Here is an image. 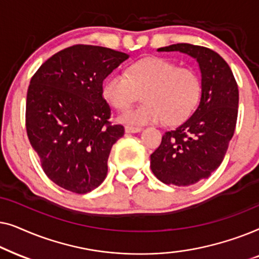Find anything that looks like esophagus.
I'll return each instance as SVG.
<instances>
[{"label": "esophagus", "instance_id": "obj_1", "mask_svg": "<svg viewBox=\"0 0 259 259\" xmlns=\"http://www.w3.org/2000/svg\"><path fill=\"white\" fill-rule=\"evenodd\" d=\"M143 131L141 127H133V126H126L125 127V132L126 133H139Z\"/></svg>", "mask_w": 259, "mask_h": 259}]
</instances>
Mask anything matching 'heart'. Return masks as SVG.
<instances>
[{
	"mask_svg": "<svg viewBox=\"0 0 259 259\" xmlns=\"http://www.w3.org/2000/svg\"><path fill=\"white\" fill-rule=\"evenodd\" d=\"M102 97L113 107L123 111L143 93L144 104L118 116L126 125H147L165 121L177 125L192 115L199 104V75L187 67H177L171 60L151 56L134 62L126 75L111 73L102 82Z\"/></svg>",
	"mask_w": 259,
	"mask_h": 259,
	"instance_id": "1",
	"label": "heart"
}]
</instances>
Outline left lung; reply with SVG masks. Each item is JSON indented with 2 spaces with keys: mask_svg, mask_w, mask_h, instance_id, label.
Here are the masks:
<instances>
[{
  "mask_svg": "<svg viewBox=\"0 0 259 259\" xmlns=\"http://www.w3.org/2000/svg\"><path fill=\"white\" fill-rule=\"evenodd\" d=\"M157 51L187 54L199 66V105L182 125L162 136L151 154V169L160 182L189 186L208 178L225 157L236 128L238 86L228 63L212 49L177 44Z\"/></svg>",
  "mask_w": 259,
  "mask_h": 259,
  "instance_id": "1",
  "label": "left lung"
}]
</instances>
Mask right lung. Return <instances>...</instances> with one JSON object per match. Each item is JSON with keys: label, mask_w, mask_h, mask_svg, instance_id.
I'll list each match as a JSON object with an SVG mask.
<instances>
[{"label": "right lung", "mask_w": 259, "mask_h": 259, "mask_svg": "<svg viewBox=\"0 0 259 259\" xmlns=\"http://www.w3.org/2000/svg\"><path fill=\"white\" fill-rule=\"evenodd\" d=\"M128 58L100 46L76 45L49 58L31 77L28 139L46 175L62 189L83 194L105 180L112 146L125 130L108 121L102 82Z\"/></svg>", "instance_id": "1"}]
</instances>
